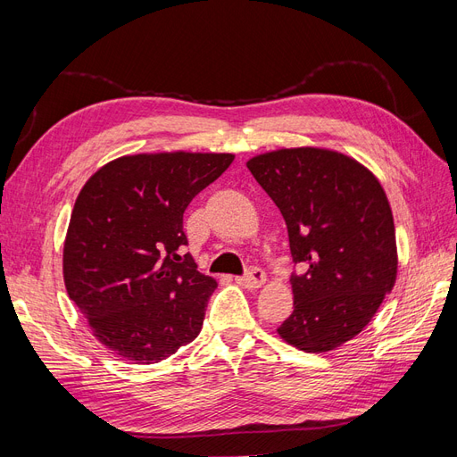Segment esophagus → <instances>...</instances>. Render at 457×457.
<instances>
[{"mask_svg":"<svg viewBox=\"0 0 457 457\" xmlns=\"http://www.w3.org/2000/svg\"><path fill=\"white\" fill-rule=\"evenodd\" d=\"M237 282H238L240 286H244V287H250V289H252V287H261L262 284L267 282V276H265V272H262L261 269L253 267V269L247 270L244 276H238Z\"/></svg>","mask_w":457,"mask_h":457,"instance_id":"obj_1","label":"esophagus"}]
</instances>
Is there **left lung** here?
I'll list each match as a JSON object with an SVG mask.
<instances>
[{"label": "left lung", "instance_id": "obj_1", "mask_svg": "<svg viewBox=\"0 0 457 457\" xmlns=\"http://www.w3.org/2000/svg\"><path fill=\"white\" fill-rule=\"evenodd\" d=\"M278 205L294 262V312L278 336L305 353L334 351L370 324L396 280V237L378 177L341 152L280 148L247 162Z\"/></svg>", "mask_w": 457, "mask_h": 457}]
</instances>
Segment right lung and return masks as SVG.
<instances>
[{"label": "right lung", "mask_w": 457, "mask_h": 457, "mask_svg": "<svg viewBox=\"0 0 457 457\" xmlns=\"http://www.w3.org/2000/svg\"><path fill=\"white\" fill-rule=\"evenodd\" d=\"M234 154L156 152L108 162L79 190L62 252L68 297L93 336L133 364L195 341L217 282L196 270L183 213Z\"/></svg>", "instance_id": "1"}]
</instances>
